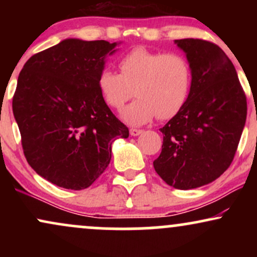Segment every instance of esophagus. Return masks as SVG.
Segmentation results:
<instances>
[{"mask_svg": "<svg viewBox=\"0 0 257 257\" xmlns=\"http://www.w3.org/2000/svg\"><path fill=\"white\" fill-rule=\"evenodd\" d=\"M131 135L132 137H138V135H140L141 133H143V131L141 129H138V128H131Z\"/></svg>", "mask_w": 257, "mask_h": 257, "instance_id": "34e87169", "label": "esophagus"}]
</instances>
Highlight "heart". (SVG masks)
Returning a JSON list of instances; mask_svg holds the SVG:
<instances>
[{
	"instance_id": "heart-1",
	"label": "heart",
	"mask_w": 257,
	"mask_h": 257,
	"mask_svg": "<svg viewBox=\"0 0 257 257\" xmlns=\"http://www.w3.org/2000/svg\"><path fill=\"white\" fill-rule=\"evenodd\" d=\"M120 73L104 69L98 87L102 99L119 110L134 89L137 99L120 112L126 123L141 125L157 116L168 119L184 107L192 87V70L178 53H163L137 47L119 59Z\"/></svg>"
}]
</instances>
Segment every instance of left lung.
Returning <instances> with one entry per match:
<instances>
[{"label":"left lung","mask_w":257,"mask_h":257,"mask_svg":"<svg viewBox=\"0 0 257 257\" xmlns=\"http://www.w3.org/2000/svg\"><path fill=\"white\" fill-rule=\"evenodd\" d=\"M192 70L190 96L161 132L153 162L169 186L191 190L216 180L231 166L246 119V96L232 61L219 46L199 38L175 40Z\"/></svg>","instance_id":"8db88e82"}]
</instances>
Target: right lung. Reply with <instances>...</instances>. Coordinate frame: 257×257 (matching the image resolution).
I'll return each mask as SVG.
<instances>
[{
  "mask_svg": "<svg viewBox=\"0 0 257 257\" xmlns=\"http://www.w3.org/2000/svg\"><path fill=\"white\" fill-rule=\"evenodd\" d=\"M116 43L67 38L32 55L19 73L13 113L25 158L38 175L83 190L105 172L116 138L129 137L98 87Z\"/></svg>",
  "mask_w": 257,
  "mask_h": 257,
  "instance_id": "1",
  "label": "right lung"
}]
</instances>
